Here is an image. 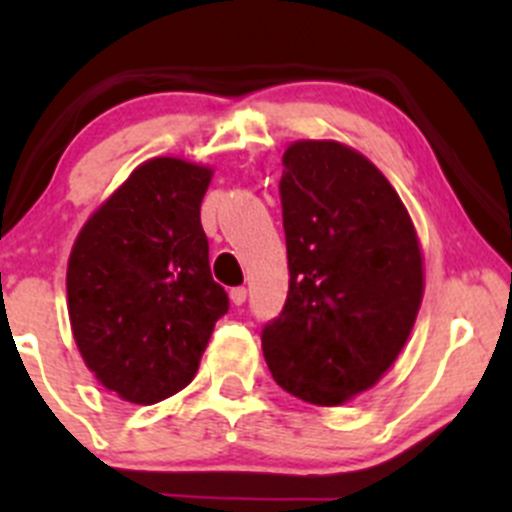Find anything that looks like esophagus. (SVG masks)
I'll return each mask as SVG.
<instances>
[{"label":"esophagus","mask_w":512,"mask_h":512,"mask_svg":"<svg viewBox=\"0 0 512 512\" xmlns=\"http://www.w3.org/2000/svg\"><path fill=\"white\" fill-rule=\"evenodd\" d=\"M230 299H232V304H237V307H240V304H245V299H247V289L245 287H232L230 289Z\"/></svg>","instance_id":"esophagus-1"}]
</instances>
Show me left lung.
<instances>
[{"label": "left lung", "instance_id": "obj_1", "mask_svg": "<svg viewBox=\"0 0 512 512\" xmlns=\"http://www.w3.org/2000/svg\"><path fill=\"white\" fill-rule=\"evenodd\" d=\"M282 165L289 292L262 352L287 394L339 406L404 349L421 307V250L396 190L352 148L297 141Z\"/></svg>", "mask_w": 512, "mask_h": 512}]
</instances>
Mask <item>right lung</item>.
<instances>
[{
	"label": "right lung",
	"instance_id": "obj_1",
	"mask_svg": "<svg viewBox=\"0 0 512 512\" xmlns=\"http://www.w3.org/2000/svg\"><path fill=\"white\" fill-rule=\"evenodd\" d=\"M210 168L153 158L91 215L66 272L86 366L131 404H156L198 374L227 292L210 275L200 203Z\"/></svg>",
	"mask_w": 512,
	"mask_h": 512
}]
</instances>
